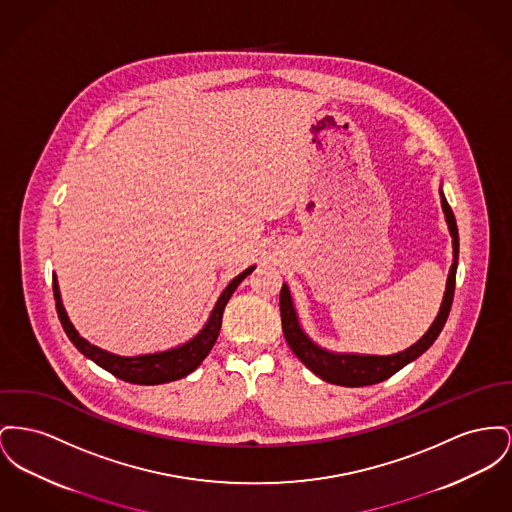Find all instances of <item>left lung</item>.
<instances>
[{
    "mask_svg": "<svg viewBox=\"0 0 512 512\" xmlns=\"http://www.w3.org/2000/svg\"><path fill=\"white\" fill-rule=\"evenodd\" d=\"M441 207L445 212V220L449 224V232L452 236V267L447 278V290L443 296V303L439 309V315L435 317L429 331L421 336L420 340L410 346L404 352L392 354V356H360V354H338L329 352L321 346H317L300 327L298 313L294 307V301L290 296V290L286 284H282L280 290V317H282V331L286 336L288 346L292 352L305 363L317 377L323 381L340 385V387H367L381 383L392 377L396 371H400L410 361L420 358L421 354L437 340V336L443 331L449 311H451L452 298H454V282H456V265H458V228L452 209L441 191Z\"/></svg>",
    "mask_w": 512,
    "mask_h": 512,
    "instance_id": "obj_1",
    "label": "left lung"
}]
</instances>
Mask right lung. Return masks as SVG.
<instances>
[{"label":"right lung","instance_id":"add662e5","mask_svg":"<svg viewBox=\"0 0 512 512\" xmlns=\"http://www.w3.org/2000/svg\"><path fill=\"white\" fill-rule=\"evenodd\" d=\"M253 269L255 267L245 269L224 288V292L220 294V298H218L214 309L211 311V317H209L207 325L199 331L197 336H193L189 342L181 344L178 348H172V350H166V352H156V354H145V356L125 358V356L110 354V352L94 346L89 340H85L79 332L75 331V327L71 325L65 309H63L56 274H54V298H56V309H58L61 327L83 356H87L96 365H100L102 369L110 371L112 375H116L118 379H123L127 383H133V385H162V383L178 381L181 377L189 375L191 371H195L201 365V361L209 356V352H211L212 346L218 338L220 327H222V313H224L226 303L232 298L234 290L240 286L241 280L247 274H251Z\"/></svg>","mask_w":512,"mask_h":512}]
</instances>
